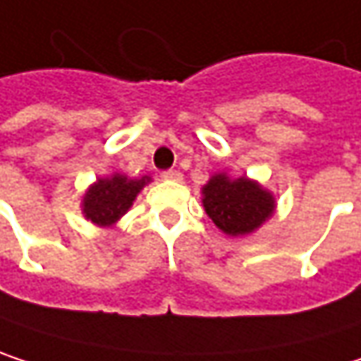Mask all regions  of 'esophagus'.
Segmentation results:
<instances>
[{"label": "esophagus", "mask_w": 361, "mask_h": 361, "mask_svg": "<svg viewBox=\"0 0 361 361\" xmlns=\"http://www.w3.org/2000/svg\"><path fill=\"white\" fill-rule=\"evenodd\" d=\"M161 178H163V180L180 181L181 173H180V171H176V169H169V171H163V173H161Z\"/></svg>", "instance_id": "34e87169"}]
</instances>
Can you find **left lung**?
Returning a JSON list of instances; mask_svg holds the SVG:
<instances>
[{
    "instance_id": "8db88e82",
    "label": "left lung",
    "mask_w": 361,
    "mask_h": 361,
    "mask_svg": "<svg viewBox=\"0 0 361 361\" xmlns=\"http://www.w3.org/2000/svg\"><path fill=\"white\" fill-rule=\"evenodd\" d=\"M202 194L207 215L230 236L249 234L274 213L271 194L247 178L230 180L228 176H213L202 188Z\"/></svg>"
}]
</instances>
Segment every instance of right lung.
I'll use <instances>...</instances> for the list:
<instances>
[{"label": "right lung", "instance_id": "add662e5", "mask_svg": "<svg viewBox=\"0 0 361 361\" xmlns=\"http://www.w3.org/2000/svg\"><path fill=\"white\" fill-rule=\"evenodd\" d=\"M150 181L148 178L142 180H127L125 176H112L106 180H98L83 198V213L90 221L98 226H110L118 217L127 213L133 198L142 190V185Z\"/></svg>", "mask_w": 361, "mask_h": 361}]
</instances>
